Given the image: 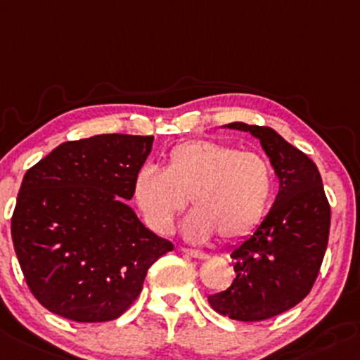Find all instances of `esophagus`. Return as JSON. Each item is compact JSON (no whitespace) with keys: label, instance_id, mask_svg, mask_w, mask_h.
Wrapping results in <instances>:
<instances>
[{"label":"esophagus","instance_id":"obj_1","mask_svg":"<svg viewBox=\"0 0 360 360\" xmlns=\"http://www.w3.org/2000/svg\"><path fill=\"white\" fill-rule=\"evenodd\" d=\"M181 252H183V253H186V255H190V257H193V259H200V260H203V259H209V255H207V253H205V252H202V250L181 248Z\"/></svg>","mask_w":360,"mask_h":360}]
</instances>
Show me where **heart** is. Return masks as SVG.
Returning <instances> with one entry per match:
<instances>
[{"instance_id":"heart-1","label":"heart","mask_w":360,"mask_h":360,"mask_svg":"<svg viewBox=\"0 0 360 360\" xmlns=\"http://www.w3.org/2000/svg\"><path fill=\"white\" fill-rule=\"evenodd\" d=\"M272 167L255 150L214 139H190L172 146L162 172L143 169L134 183V198L153 231L169 234L174 219L191 202L184 222L190 240L236 241L259 226L269 205Z\"/></svg>"}]
</instances>
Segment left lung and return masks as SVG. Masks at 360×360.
I'll return each instance as SVG.
<instances>
[{
    "instance_id": "obj_1",
    "label": "left lung",
    "mask_w": 360,
    "mask_h": 360,
    "mask_svg": "<svg viewBox=\"0 0 360 360\" xmlns=\"http://www.w3.org/2000/svg\"><path fill=\"white\" fill-rule=\"evenodd\" d=\"M260 139L279 191L260 226L233 250V279L228 290L210 295L215 312L255 323L286 312L312 290L328 247L330 202L316 164L266 126L228 124Z\"/></svg>"
}]
</instances>
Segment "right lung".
Returning a JSON list of instances; mask_svg holds the SVG:
<instances>
[{"mask_svg":"<svg viewBox=\"0 0 360 360\" xmlns=\"http://www.w3.org/2000/svg\"><path fill=\"white\" fill-rule=\"evenodd\" d=\"M153 136L100 134L67 141L25 172L11 240L30 293L75 323L122 316L150 266L174 245L126 203Z\"/></svg>","mask_w":360,"mask_h":360,"instance_id":"obj_1","label":"right lung"}]
</instances>
